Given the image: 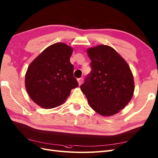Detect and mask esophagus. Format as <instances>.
<instances>
[{
    "mask_svg": "<svg viewBox=\"0 0 158 158\" xmlns=\"http://www.w3.org/2000/svg\"><path fill=\"white\" fill-rule=\"evenodd\" d=\"M78 84L79 85H81L82 84V82H83V80H84V78H78Z\"/></svg>",
    "mask_w": 158,
    "mask_h": 158,
    "instance_id": "34e87169",
    "label": "esophagus"
}]
</instances>
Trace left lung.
I'll return each instance as SVG.
<instances>
[{
    "instance_id": "1",
    "label": "left lung",
    "mask_w": 158,
    "mask_h": 158,
    "mask_svg": "<svg viewBox=\"0 0 158 158\" xmlns=\"http://www.w3.org/2000/svg\"><path fill=\"white\" fill-rule=\"evenodd\" d=\"M92 71L80 89L89 106L102 116H111L131 101L135 82L128 64L112 47L100 45L87 50Z\"/></svg>"
}]
</instances>
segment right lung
Returning <instances> with one entry per match:
<instances>
[{
  "instance_id": "obj_1",
  "label": "right lung",
  "mask_w": 158,
  "mask_h": 158,
  "mask_svg": "<svg viewBox=\"0 0 158 158\" xmlns=\"http://www.w3.org/2000/svg\"><path fill=\"white\" fill-rule=\"evenodd\" d=\"M73 49L63 43L46 48L29 65L25 76V86L30 98L44 109L63 104L70 91L78 86L74 77V66L70 57Z\"/></svg>"
}]
</instances>
